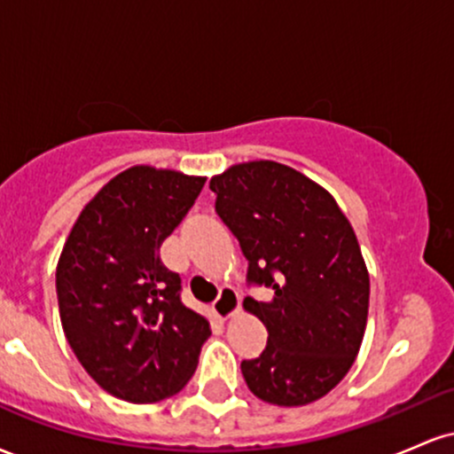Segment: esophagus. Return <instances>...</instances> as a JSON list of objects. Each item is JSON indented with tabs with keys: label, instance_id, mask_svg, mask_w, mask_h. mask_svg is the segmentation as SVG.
I'll use <instances>...</instances> for the list:
<instances>
[{
	"label": "esophagus",
	"instance_id": "1",
	"mask_svg": "<svg viewBox=\"0 0 454 454\" xmlns=\"http://www.w3.org/2000/svg\"><path fill=\"white\" fill-rule=\"evenodd\" d=\"M239 303H241V299H239L237 290L222 288L220 294H217V299L213 301V311H215L220 317H231L232 314H237Z\"/></svg>",
	"mask_w": 454,
	"mask_h": 454
}]
</instances>
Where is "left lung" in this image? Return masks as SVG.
Here are the masks:
<instances>
[{"label":"left lung","mask_w":454,"mask_h":454,"mask_svg":"<svg viewBox=\"0 0 454 454\" xmlns=\"http://www.w3.org/2000/svg\"><path fill=\"white\" fill-rule=\"evenodd\" d=\"M215 213L247 260L245 296L267 348L241 363L249 390L273 405H307L350 372L369 309V275L350 222L326 190L290 166L260 160L211 179Z\"/></svg>","instance_id":"1"}]
</instances>
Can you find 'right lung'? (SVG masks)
Returning a JSON list of instances; mask_svg holds the SVG:
<instances>
[{
    "instance_id": "right-lung-1",
    "label": "right lung",
    "mask_w": 454,
    "mask_h": 454,
    "mask_svg": "<svg viewBox=\"0 0 454 454\" xmlns=\"http://www.w3.org/2000/svg\"><path fill=\"white\" fill-rule=\"evenodd\" d=\"M205 176L134 166L82 209L57 264L61 326L85 372L113 397L155 403L196 372L209 322L181 301L160 258Z\"/></svg>"
}]
</instances>
